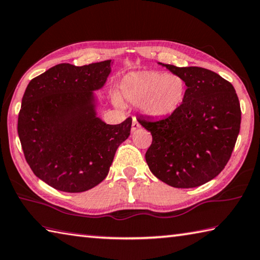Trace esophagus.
Here are the masks:
<instances>
[{"label":"esophagus","mask_w":260,"mask_h":260,"mask_svg":"<svg viewBox=\"0 0 260 260\" xmlns=\"http://www.w3.org/2000/svg\"><path fill=\"white\" fill-rule=\"evenodd\" d=\"M140 128V124H139V122L137 121V119L136 117H134V120H132V125H131V131L132 132H135V131H137Z\"/></svg>","instance_id":"1"}]
</instances>
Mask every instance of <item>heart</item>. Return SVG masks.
Returning <instances> with one entry per match:
<instances>
[{
    "label": "heart",
    "mask_w": 260,
    "mask_h": 260,
    "mask_svg": "<svg viewBox=\"0 0 260 260\" xmlns=\"http://www.w3.org/2000/svg\"><path fill=\"white\" fill-rule=\"evenodd\" d=\"M187 92V84L178 73L135 71L121 81V95L126 102L139 104L140 111L153 119H164L179 109ZM117 104L120 101L116 100Z\"/></svg>",
    "instance_id": "1"
}]
</instances>
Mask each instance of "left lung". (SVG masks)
Masks as SVG:
<instances>
[{"label":"left lung","mask_w":260,"mask_h":260,"mask_svg":"<svg viewBox=\"0 0 260 260\" xmlns=\"http://www.w3.org/2000/svg\"><path fill=\"white\" fill-rule=\"evenodd\" d=\"M187 84L182 104L172 115L138 122L153 136L146 161L156 178L174 188H194L222 172L241 124V109L231 82L199 67L163 64Z\"/></svg>","instance_id":"8db88e82"}]
</instances>
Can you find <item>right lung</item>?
Returning a JSON list of instances; mask_svg holds the SVG:
<instances>
[{
  "instance_id": "right-lung-1",
  "label": "right lung",
  "mask_w": 260,
  "mask_h": 260,
  "mask_svg": "<svg viewBox=\"0 0 260 260\" xmlns=\"http://www.w3.org/2000/svg\"><path fill=\"white\" fill-rule=\"evenodd\" d=\"M111 60L76 67L61 63L29 82L18 135L34 174L52 188L82 192L106 178L115 151L130 136L132 119L106 124L94 91L105 85Z\"/></svg>"
}]
</instances>
